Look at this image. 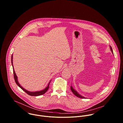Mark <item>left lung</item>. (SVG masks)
I'll return each instance as SVG.
<instances>
[{
    "label": "left lung",
    "instance_id": "left-lung-1",
    "mask_svg": "<svg viewBox=\"0 0 123 123\" xmlns=\"http://www.w3.org/2000/svg\"><path fill=\"white\" fill-rule=\"evenodd\" d=\"M110 50H111L112 53H113V50H112V49L111 46H110ZM70 89H71V91L72 92V93H73L76 96H77V97L80 98H85V97H84L81 96L80 95V94L77 92V91H76L73 88H72V86H70Z\"/></svg>",
    "mask_w": 123,
    "mask_h": 123
}]
</instances>
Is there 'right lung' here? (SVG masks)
<instances>
[{
    "label": "right lung",
    "mask_w": 123,
    "mask_h": 123,
    "mask_svg": "<svg viewBox=\"0 0 123 123\" xmlns=\"http://www.w3.org/2000/svg\"><path fill=\"white\" fill-rule=\"evenodd\" d=\"M13 55H12L11 56V63H12V66H13V73H14V79H15V82L16 83V84L18 85V86L21 88L22 90H23L25 92H26L28 95H30V96H40V95H43L44 94L45 92H46V91L48 90V89H49V84L50 83V82L51 81H50V82L49 83V84H48V86L45 88L44 89L42 90H41V91H35V92H31V91H29L26 89H25V88H23L20 85V84L19 83L18 81V77H17V76L15 73V71L14 70V67H13Z\"/></svg>",
    "instance_id": "1"
}]
</instances>
